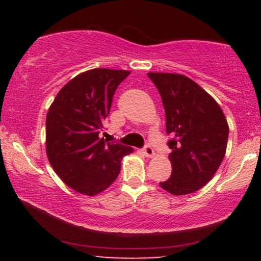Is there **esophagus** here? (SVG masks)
<instances>
[{
	"label": "esophagus",
	"instance_id": "obj_1",
	"mask_svg": "<svg viewBox=\"0 0 261 261\" xmlns=\"http://www.w3.org/2000/svg\"><path fill=\"white\" fill-rule=\"evenodd\" d=\"M142 151H144V154H145L146 156H149V158L154 155V149L152 148L151 145H146L145 147L142 148Z\"/></svg>",
	"mask_w": 261,
	"mask_h": 261
}]
</instances>
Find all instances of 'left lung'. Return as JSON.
<instances>
[{"instance_id":"8db88e82","label":"left lung","mask_w":261,"mask_h":261,"mask_svg":"<svg viewBox=\"0 0 261 261\" xmlns=\"http://www.w3.org/2000/svg\"><path fill=\"white\" fill-rule=\"evenodd\" d=\"M166 117L172 173L160 187L172 195L199 190L214 177L226 154L229 128L217 102L190 78L148 72Z\"/></svg>"}]
</instances>
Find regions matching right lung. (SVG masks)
I'll use <instances>...</instances> for the list:
<instances>
[{
	"label": "right lung",
	"mask_w": 261,
	"mask_h": 261,
	"mask_svg": "<svg viewBox=\"0 0 261 261\" xmlns=\"http://www.w3.org/2000/svg\"><path fill=\"white\" fill-rule=\"evenodd\" d=\"M129 71L92 69L57 94L46 116V153L67 187L87 196L109 188L133 148L99 138L113 96Z\"/></svg>",
	"instance_id": "1"
}]
</instances>
